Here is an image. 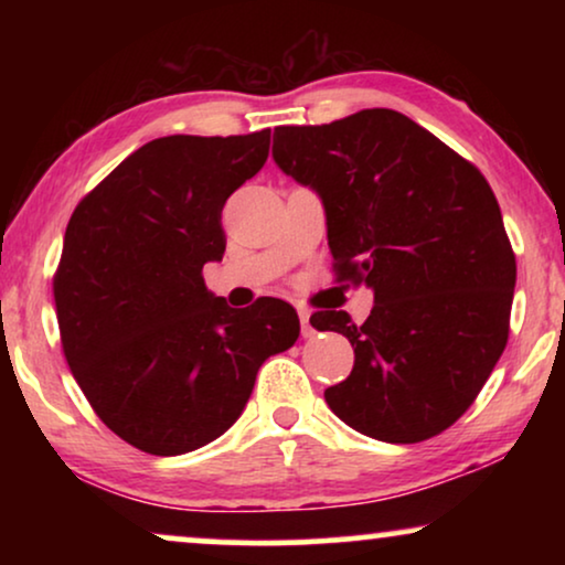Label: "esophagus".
Wrapping results in <instances>:
<instances>
[{"instance_id": "obj_1", "label": "esophagus", "mask_w": 565, "mask_h": 565, "mask_svg": "<svg viewBox=\"0 0 565 565\" xmlns=\"http://www.w3.org/2000/svg\"><path fill=\"white\" fill-rule=\"evenodd\" d=\"M298 319H300V334H303V339H311L313 337L311 311H306V308H298Z\"/></svg>"}]
</instances>
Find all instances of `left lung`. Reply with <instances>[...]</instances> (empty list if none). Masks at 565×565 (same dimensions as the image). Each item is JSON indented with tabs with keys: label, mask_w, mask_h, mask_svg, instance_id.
<instances>
[{
	"label": "left lung",
	"mask_w": 565,
	"mask_h": 565,
	"mask_svg": "<svg viewBox=\"0 0 565 565\" xmlns=\"http://www.w3.org/2000/svg\"><path fill=\"white\" fill-rule=\"evenodd\" d=\"M273 159L313 190L339 280L373 290V311L311 316L354 347L323 391L344 424L381 443L439 435L466 414L509 337L516 262L478 169L385 107L329 126L275 128Z\"/></svg>",
	"instance_id": "8db88e82"
}]
</instances>
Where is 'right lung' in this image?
Here are the masks:
<instances>
[{
  "mask_svg": "<svg viewBox=\"0 0 565 565\" xmlns=\"http://www.w3.org/2000/svg\"><path fill=\"white\" fill-rule=\"evenodd\" d=\"M269 128L249 136H164L120 161L76 205L53 277L61 344L99 419L151 455L221 437L262 362L300 334L296 308H231L207 290L221 262V211L265 167Z\"/></svg>",
  "mask_w": 565,
  "mask_h": 565,
  "instance_id": "1",
  "label": "right lung"
}]
</instances>
